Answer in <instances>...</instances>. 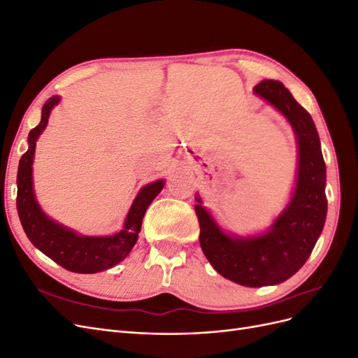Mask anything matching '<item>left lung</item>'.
<instances>
[{
  "mask_svg": "<svg viewBox=\"0 0 358 358\" xmlns=\"http://www.w3.org/2000/svg\"><path fill=\"white\" fill-rule=\"evenodd\" d=\"M254 92L272 104L291 124L297 138L296 188L287 208L270 229L252 237L227 234L196 197L200 246L212 267L245 287L276 285L306 263L327 216L326 162L310 115L279 80H262Z\"/></svg>",
  "mask_w": 358,
  "mask_h": 358,
  "instance_id": "1",
  "label": "left lung"
}]
</instances>
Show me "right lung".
I'll use <instances>...</instances> for the list:
<instances>
[{"mask_svg":"<svg viewBox=\"0 0 358 358\" xmlns=\"http://www.w3.org/2000/svg\"><path fill=\"white\" fill-rule=\"evenodd\" d=\"M53 95L41 109V121L28 134V150L19 161L16 208L20 224L31 243L61 267L74 273H96L121 263L138 239L148 206L161 192L164 180L149 183L138 191L125 218L122 230L112 236H82L50 220L41 210L32 188V161L38 136L46 128L53 107L59 103Z\"/></svg>","mask_w":358,"mask_h":358,"instance_id":"add662e5","label":"right lung"}]
</instances>
